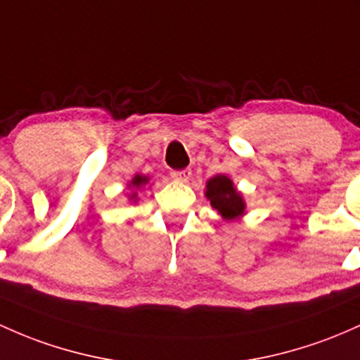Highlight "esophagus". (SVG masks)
<instances>
[{"instance_id":"esophagus-1","label":"esophagus","mask_w":360,"mask_h":360,"mask_svg":"<svg viewBox=\"0 0 360 360\" xmlns=\"http://www.w3.org/2000/svg\"><path fill=\"white\" fill-rule=\"evenodd\" d=\"M191 169H181V171H172L171 176L172 179L181 181V183H188V181L191 179Z\"/></svg>"}]
</instances>
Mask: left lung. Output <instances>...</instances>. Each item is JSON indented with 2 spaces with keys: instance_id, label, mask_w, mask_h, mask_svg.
<instances>
[{
  "instance_id": "8db88e82",
  "label": "left lung",
  "mask_w": 360,
  "mask_h": 360,
  "mask_svg": "<svg viewBox=\"0 0 360 360\" xmlns=\"http://www.w3.org/2000/svg\"><path fill=\"white\" fill-rule=\"evenodd\" d=\"M205 196L210 200V205L222 215L225 220H236L244 215L246 212V203H244L243 195L234 188L231 177L219 174L207 181V191Z\"/></svg>"
}]
</instances>
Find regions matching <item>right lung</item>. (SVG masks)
I'll list each match as a JSON object with an SVG mask.
<instances>
[{
  "label": "right lung",
  "instance_id": "add662e5",
  "mask_svg": "<svg viewBox=\"0 0 360 360\" xmlns=\"http://www.w3.org/2000/svg\"><path fill=\"white\" fill-rule=\"evenodd\" d=\"M147 183H148V176H141V174H136V176L133 177L131 181H129V188H133V193H131V196H129V200L136 201V196H138L136 189L143 188Z\"/></svg>",
  "mask_w": 360,
  "mask_h": 360
}]
</instances>
